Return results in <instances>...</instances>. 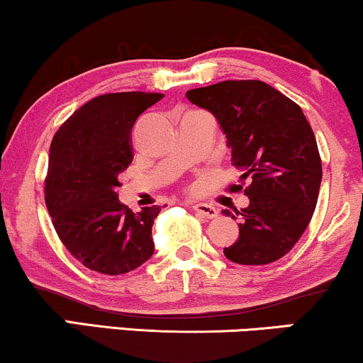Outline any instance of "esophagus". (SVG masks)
Returning <instances> with one entry per match:
<instances>
[{
  "instance_id": "34e87169",
  "label": "esophagus",
  "mask_w": 363,
  "mask_h": 363,
  "mask_svg": "<svg viewBox=\"0 0 363 363\" xmlns=\"http://www.w3.org/2000/svg\"><path fill=\"white\" fill-rule=\"evenodd\" d=\"M193 209L196 211V215H199V216H203V218H208V220H211V218H216L218 216V209L215 206H211V204L198 203V204H194Z\"/></svg>"
}]
</instances>
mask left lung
Here are the masks:
<instances>
[{
  "label": "left lung",
  "mask_w": 363,
  "mask_h": 363,
  "mask_svg": "<svg viewBox=\"0 0 363 363\" xmlns=\"http://www.w3.org/2000/svg\"><path fill=\"white\" fill-rule=\"evenodd\" d=\"M216 116L231 148V164L249 186L233 184L250 204L237 211L240 237L225 257L267 265L298 243L311 221L321 186L316 138L299 104L262 81H223L186 93ZM226 216L231 215L225 209Z\"/></svg>",
  "instance_id": "left-lung-1"
}]
</instances>
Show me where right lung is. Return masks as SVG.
<instances>
[{
  "mask_svg": "<svg viewBox=\"0 0 363 363\" xmlns=\"http://www.w3.org/2000/svg\"><path fill=\"white\" fill-rule=\"evenodd\" d=\"M160 93H110L82 104L50 143L45 204L60 242L91 270L120 276L154 253L152 225L160 206L140 213L120 203L116 187L132 164V128Z\"/></svg>",
  "mask_w": 363,
  "mask_h": 363,
  "instance_id": "add662e5",
  "label": "right lung"
}]
</instances>
